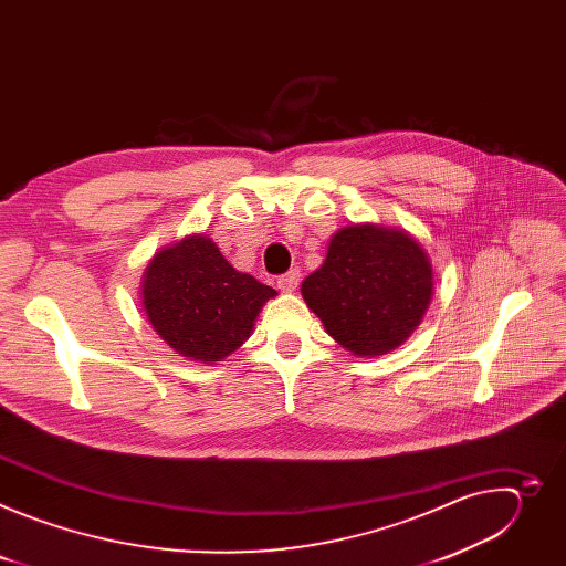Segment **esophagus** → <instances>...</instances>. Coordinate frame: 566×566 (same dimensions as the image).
Segmentation results:
<instances>
[{"mask_svg": "<svg viewBox=\"0 0 566 566\" xmlns=\"http://www.w3.org/2000/svg\"><path fill=\"white\" fill-rule=\"evenodd\" d=\"M297 284H300V271L297 269H291V271H286L284 275L277 277V289H282V291H295Z\"/></svg>", "mask_w": 566, "mask_h": 566, "instance_id": "1", "label": "esophagus"}]
</instances>
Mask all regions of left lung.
<instances>
[{"label": "left lung", "mask_w": 566, "mask_h": 566, "mask_svg": "<svg viewBox=\"0 0 566 566\" xmlns=\"http://www.w3.org/2000/svg\"><path fill=\"white\" fill-rule=\"evenodd\" d=\"M302 297L347 352L380 356L419 327L432 297V264L406 230L349 226L302 282Z\"/></svg>", "instance_id": "1"}]
</instances>
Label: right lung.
Listing matches in <instances>:
<instances>
[{
    "mask_svg": "<svg viewBox=\"0 0 566 566\" xmlns=\"http://www.w3.org/2000/svg\"><path fill=\"white\" fill-rule=\"evenodd\" d=\"M275 289L234 271L203 234L158 251L143 275V308L154 332L181 356L217 363L244 343Z\"/></svg>",
    "mask_w": 566,
    "mask_h": 566,
    "instance_id": "obj_1",
    "label": "right lung"
}]
</instances>
